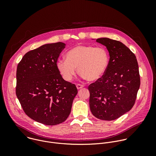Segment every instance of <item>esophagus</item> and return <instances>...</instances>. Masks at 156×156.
<instances>
[{"label":"esophagus","mask_w":156,"mask_h":156,"mask_svg":"<svg viewBox=\"0 0 156 156\" xmlns=\"http://www.w3.org/2000/svg\"><path fill=\"white\" fill-rule=\"evenodd\" d=\"M84 87V86L83 84H76V87L78 90H80V89L83 88Z\"/></svg>","instance_id":"1"}]
</instances>
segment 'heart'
Masks as SVG:
<instances>
[{
  "mask_svg": "<svg viewBox=\"0 0 156 156\" xmlns=\"http://www.w3.org/2000/svg\"><path fill=\"white\" fill-rule=\"evenodd\" d=\"M66 58L57 60L58 71L67 81H71L76 69L82 77L88 81H96L105 73L108 65L109 55L104 47L91 45H78L69 50Z\"/></svg>",
  "mask_w": 156,
  "mask_h": 156,
  "instance_id": "obj_1",
  "label": "heart"
}]
</instances>
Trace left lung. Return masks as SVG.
Returning a JSON list of instances; mask_svg holds the SVG:
<instances>
[{"mask_svg":"<svg viewBox=\"0 0 156 156\" xmlns=\"http://www.w3.org/2000/svg\"><path fill=\"white\" fill-rule=\"evenodd\" d=\"M96 42L105 46L110 55L103 76L88 86L93 115L103 120H115L134 105L140 86L135 55L122 42L107 37Z\"/></svg>","mask_w":156,"mask_h":156,"instance_id":"obj_1","label":"left lung"}]
</instances>
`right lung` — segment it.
Returning a JSON list of instances; mask_svg holds the SVG:
<instances>
[{
    "mask_svg": "<svg viewBox=\"0 0 156 156\" xmlns=\"http://www.w3.org/2000/svg\"><path fill=\"white\" fill-rule=\"evenodd\" d=\"M65 44H47L28 52L17 66L16 94L25 113L46 125L68 118L78 93L75 84L64 80L56 62Z\"/></svg>",
    "mask_w": 156,
    "mask_h": 156,
    "instance_id": "obj_1",
    "label": "right lung"
}]
</instances>
